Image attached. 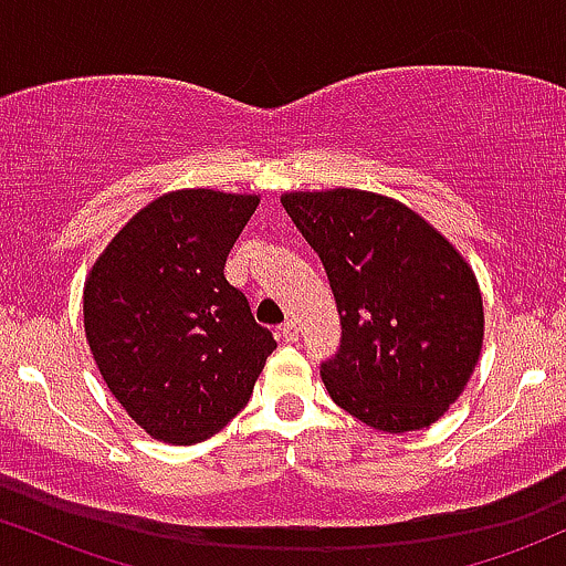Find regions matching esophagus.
Returning a JSON list of instances; mask_svg holds the SVG:
<instances>
[{
	"instance_id": "1",
	"label": "esophagus",
	"mask_w": 566,
	"mask_h": 566,
	"mask_svg": "<svg viewBox=\"0 0 566 566\" xmlns=\"http://www.w3.org/2000/svg\"><path fill=\"white\" fill-rule=\"evenodd\" d=\"M277 336H281L283 342H289V345H294V342H300V328H296L294 321H285L281 328H277Z\"/></svg>"
}]
</instances>
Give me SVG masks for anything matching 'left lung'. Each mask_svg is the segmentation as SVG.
<instances>
[{
  "mask_svg": "<svg viewBox=\"0 0 566 566\" xmlns=\"http://www.w3.org/2000/svg\"><path fill=\"white\" fill-rule=\"evenodd\" d=\"M281 202L321 256L339 310V350L321 364L328 396L374 430L428 428L479 364L484 304L473 270L385 195L326 189Z\"/></svg>",
  "mask_w": 566,
  "mask_h": 566,
  "instance_id": "8db88e82",
  "label": "left lung"
}]
</instances>
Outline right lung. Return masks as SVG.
Listing matches in <instances>:
<instances>
[{"mask_svg":"<svg viewBox=\"0 0 566 566\" xmlns=\"http://www.w3.org/2000/svg\"><path fill=\"white\" fill-rule=\"evenodd\" d=\"M256 195L179 189L151 200L95 259L85 336L119 406L165 443L219 433L249 403L277 347L224 262Z\"/></svg>","mask_w":566,"mask_h":566,"instance_id":"obj_1","label":"right lung"}]
</instances>
